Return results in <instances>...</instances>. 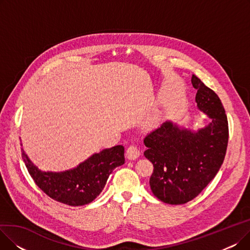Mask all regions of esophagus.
Listing matches in <instances>:
<instances>
[{"instance_id": "1", "label": "esophagus", "mask_w": 250, "mask_h": 250, "mask_svg": "<svg viewBox=\"0 0 250 250\" xmlns=\"http://www.w3.org/2000/svg\"><path fill=\"white\" fill-rule=\"evenodd\" d=\"M125 156L128 160H135L140 156V150L134 145L129 146L125 151Z\"/></svg>"}]
</instances>
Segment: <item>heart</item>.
I'll list each match as a JSON object with an SVG mask.
<instances>
[{"instance_id":"1","label":"heart","mask_w":250,"mask_h":250,"mask_svg":"<svg viewBox=\"0 0 250 250\" xmlns=\"http://www.w3.org/2000/svg\"><path fill=\"white\" fill-rule=\"evenodd\" d=\"M158 122H159V115H158V114L152 115L151 117H149V120H148V123H149V125H157V124H158Z\"/></svg>"}]
</instances>
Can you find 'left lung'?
<instances>
[{"label":"left lung","mask_w":250,"mask_h":250,"mask_svg":"<svg viewBox=\"0 0 250 250\" xmlns=\"http://www.w3.org/2000/svg\"><path fill=\"white\" fill-rule=\"evenodd\" d=\"M191 83L198 91L196 106L209 123L192 130L165 122L144 139V155L154 166L151 190L170 205L186 204L202 192L218 173L228 145V122L220 98L195 75Z\"/></svg>","instance_id":"obj_1"}]
</instances>
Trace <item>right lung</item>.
Instances as JSON below:
<instances>
[{
    "instance_id": "add662e5",
    "label": "right lung",
    "mask_w": 250,
    "mask_h": 250,
    "mask_svg": "<svg viewBox=\"0 0 250 250\" xmlns=\"http://www.w3.org/2000/svg\"><path fill=\"white\" fill-rule=\"evenodd\" d=\"M22 146V144H21ZM22 158L37 187L49 198L62 204L79 207L93 202L104 188L117 166L125 163V148L117 145L103 149L65 171H42L22 148Z\"/></svg>"
}]
</instances>
